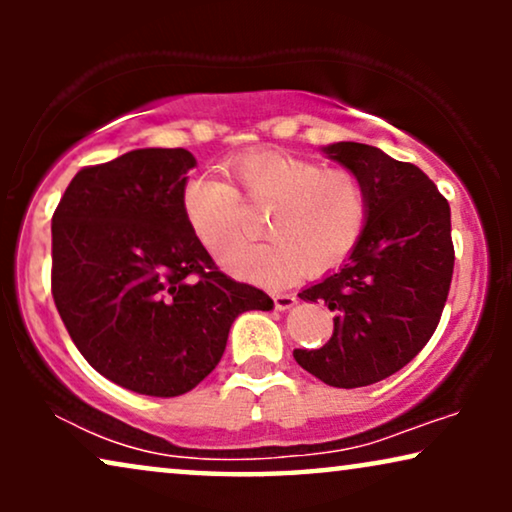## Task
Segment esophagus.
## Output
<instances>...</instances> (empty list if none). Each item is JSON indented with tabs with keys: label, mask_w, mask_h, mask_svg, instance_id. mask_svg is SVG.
I'll return each instance as SVG.
<instances>
[{
	"label": "esophagus",
	"mask_w": 512,
	"mask_h": 512,
	"mask_svg": "<svg viewBox=\"0 0 512 512\" xmlns=\"http://www.w3.org/2000/svg\"><path fill=\"white\" fill-rule=\"evenodd\" d=\"M272 300H275L277 310H289L291 305H296V296L293 293H272Z\"/></svg>",
	"instance_id": "obj_1"
}]
</instances>
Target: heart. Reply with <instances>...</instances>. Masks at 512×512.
I'll list each match as a JSON object with an SVG mask.
<instances>
[{
    "label": "heart",
    "mask_w": 512,
    "mask_h": 512,
    "mask_svg": "<svg viewBox=\"0 0 512 512\" xmlns=\"http://www.w3.org/2000/svg\"><path fill=\"white\" fill-rule=\"evenodd\" d=\"M240 193L216 177H193L181 191V212L195 240L221 254L237 240L242 202L270 207L265 244L230 249L223 268L261 284H284L305 268L326 272L345 261L368 223V188L359 174L324 170L286 151L244 153L230 165Z\"/></svg>",
    "instance_id": "heart-1"
}]
</instances>
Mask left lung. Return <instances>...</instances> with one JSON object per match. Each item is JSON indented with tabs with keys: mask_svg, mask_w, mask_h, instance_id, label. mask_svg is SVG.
<instances>
[{
	"mask_svg": "<svg viewBox=\"0 0 512 512\" xmlns=\"http://www.w3.org/2000/svg\"><path fill=\"white\" fill-rule=\"evenodd\" d=\"M321 151L359 174L370 212L340 270L298 293L335 317L331 340L293 349V359L331 387H368L415 359L436 331L454 270L450 205L419 167L377 146L335 142Z\"/></svg>",
	"mask_w": 512,
	"mask_h": 512,
	"instance_id": "8db88e82",
	"label": "left lung"
}]
</instances>
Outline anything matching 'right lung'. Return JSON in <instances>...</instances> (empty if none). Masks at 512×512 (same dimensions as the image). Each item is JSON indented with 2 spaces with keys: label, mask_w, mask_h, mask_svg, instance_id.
<instances>
[{
  "label": "right lung",
  "mask_w": 512,
  "mask_h": 512,
  "mask_svg": "<svg viewBox=\"0 0 512 512\" xmlns=\"http://www.w3.org/2000/svg\"><path fill=\"white\" fill-rule=\"evenodd\" d=\"M195 156L135 149L83 167L53 214V300L97 373L172 398L205 380L233 321L272 310L256 286L216 268L181 212Z\"/></svg>",
  "instance_id": "add662e5"
}]
</instances>
